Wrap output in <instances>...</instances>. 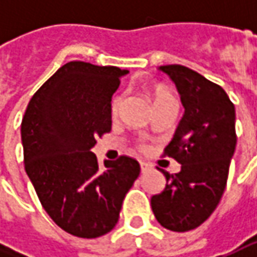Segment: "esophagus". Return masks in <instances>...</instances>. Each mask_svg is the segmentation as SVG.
<instances>
[{
    "mask_svg": "<svg viewBox=\"0 0 257 257\" xmlns=\"http://www.w3.org/2000/svg\"><path fill=\"white\" fill-rule=\"evenodd\" d=\"M140 167H142V172H147V170H149V169H150V164H147V163H143V162H142V163H140Z\"/></svg>",
    "mask_w": 257,
    "mask_h": 257,
    "instance_id": "esophagus-1",
    "label": "esophagus"
}]
</instances>
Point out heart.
Masks as SVG:
<instances>
[{"label": "heart", "instance_id": "heart-1", "mask_svg": "<svg viewBox=\"0 0 257 257\" xmlns=\"http://www.w3.org/2000/svg\"><path fill=\"white\" fill-rule=\"evenodd\" d=\"M152 100H153L154 107L163 103H167V101H174L170 91H167L163 87H154L153 90H152ZM121 103H123V97L121 95H115L113 98V101H111V114L113 115L118 113V110L121 107Z\"/></svg>", "mask_w": 257, "mask_h": 257}]
</instances>
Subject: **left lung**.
I'll use <instances>...</instances> for the list:
<instances>
[{
	"label": "left lung",
	"instance_id": "8db88e82",
	"mask_svg": "<svg viewBox=\"0 0 257 257\" xmlns=\"http://www.w3.org/2000/svg\"><path fill=\"white\" fill-rule=\"evenodd\" d=\"M180 94L184 114L164 154L182 164L166 177V187L152 197L157 222L173 232L200 226L214 212L226 187L236 149V111L229 95L199 73L183 65L159 67Z\"/></svg>",
	"mask_w": 257,
	"mask_h": 257
}]
</instances>
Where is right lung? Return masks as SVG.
Returning a JSON list of instances; mask_svg holds the SVG:
<instances>
[{"mask_svg": "<svg viewBox=\"0 0 257 257\" xmlns=\"http://www.w3.org/2000/svg\"><path fill=\"white\" fill-rule=\"evenodd\" d=\"M127 74L70 61L38 88L21 123L25 172L37 196L55 224L77 237L113 230L140 174V164L127 156L104 160L101 170L91 152L111 130V98Z\"/></svg>", "mask_w": 257, "mask_h": 257, "instance_id": "obj_1", "label": "right lung"}]
</instances>
